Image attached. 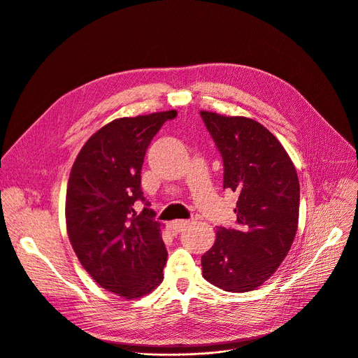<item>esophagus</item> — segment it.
Returning a JSON list of instances; mask_svg holds the SVG:
<instances>
[{
	"mask_svg": "<svg viewBox=\"0 0 358 358\" xmlns=\"http://www.w3.org/2000/svg\"><path fill=\"white\" fill-rule=\"evenodd\" d=\"M186 225H187V221H185V220L172 221V222L169 224V229H171V233L178 234V233H180V231H183V228H185Z\"/></svg>",
	"mask_w": 358,
	"mask_h": 358,
	"instance_id": "34e87169",
	"label": "esophagus"
}]
</instances>
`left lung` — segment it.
Instances as JSON below:
<instances>
[{
	"label": "left lung",
	"mask_w": 358,
	"mask_h": 358,
	"mask_svg": "<svg viewBox=\"0 0 358 358\" xmlns=\"http://www.w3.org/2000/svg\"><path fill=\"white\" fill-rule=\"evenodd\" d=\"M224 162V189L238 195L237 227H218L202 256V276L227 292H250L278 270L299 221L295 164L264 125L247 117L201 111Z\"/></svg>",
	"instance_id": "8db88e82"
}]
</instances>
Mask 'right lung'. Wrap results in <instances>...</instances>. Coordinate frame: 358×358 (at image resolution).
Returning <instances> with one entry per match:
<instances>
[{"label":"right lung","instance_id":"add662e5","mask_svg":"<svg viewBox=\"0 0 358 358\" xmlns=\"http://www.w3.org/2000/svg\"><path fill=\"white\" fill-rule=\"evenodd\" d=\"M175 110L117 118L83 144L66 191V229L82 267L103 289L137 299L163 282L167 251L144 202L145 150Z\"/></svg>","mask_w":358,"mask_h":358}]
</instances>
